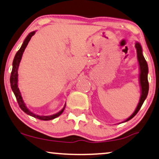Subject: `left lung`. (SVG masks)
Masks as SVG:
<instances>
[{"label":"left lung","instance_id":"1","mask_svg":"<svg viewBox=\"0 0 159 159\" xmlns=\"http://www.w3.org/2000/svg\"><path fill=\"white\" fill-rule=\"evenodd\" d=\"M135 47L136 48L137 52V57H138V61L139 63V66H140V77H139V80H140V85L141 88V95L140 101L137 106L136 110L134 112V113L130 116L129 118H127L124 122H126L128 120H131V118H134L135 116L136 115V113L139 112V111L140 110L142 105L145 101V99L147 97V95L148 93V64L146 63V61L144 58L142 53V48L139 43H136L135 45Z\"/></svg>","mask_w":159,"mask_h":159}]
</instances>
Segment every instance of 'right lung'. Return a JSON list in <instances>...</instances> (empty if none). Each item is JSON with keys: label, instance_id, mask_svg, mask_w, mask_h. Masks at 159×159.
Instances as JSON below:
<instances>
[{"label": "right lung", "instance_id": "right-lung-1", "mask_svg": "<svg viewBox=\"0 0 159 159\" xmlns=\"http://www.w3.org/2000/svg\"><path fill=\"white\" fill-rule=\"evenodd\" d=\"M35 34V31H33L31 33H30V34L28 35V36L25 38L24 41H23L22 46H21V47H20V48L18 50V51L16 53L15 57H14V59L13 61V68H12V71L11 73L10 83H11V86L12 91H13V92L14 93V95H15L16 100H17L18 105H19V106H20V108H21V110H22L23 111H24V112L25 113H27L28 115L31 116L36 118H38V119L43 120H49L54 119L55 118L59 116H60L61 113L63 112V111H64L66 105L64 107H63L62 110H61V111H59L58 113H57L54 115H52V116L36 115L28 109V108L26 107V106H25L24 101H23V98H22V96H21L20 90H19V88L18 86V69L19 63H20V62L23 53V52H24L25 48H26L28 42L30 41L31 37Z\"/></svg>", "mask_w": 159, "mask_h": 159}]
</instances>
